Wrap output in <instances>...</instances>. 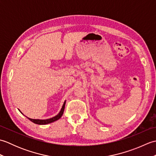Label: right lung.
I'll return each mask as SVG.
<instances>
[{
	"label": "right lung",
	"mask_w": 156,
	"mask_h": 156,
	"mask_svg": "<svg viewBox=\"0 0 156 156\" xmlns=\"http://www.w3.org/2000/svg\"><path fill=\"white\" fill-rule=\"evenodd\" d=\"M65 105H66V101L64 102V104H63L62 107L61 108V111H59V113L55 115V117L50 118V119H44V120H41V119H30V118H28L29 120L31 121H32L33 122H34L35 124H38V125H46V124H49V123H51V122H54L55 121L58 120V119H60L62 117V116L64 113V108H65ZM21 112V111H20ZM22 113V112H21Z\"/></svg>",
	"instance_id": "obj_1"
}]
</instances>
